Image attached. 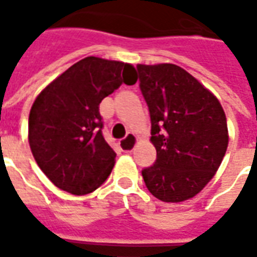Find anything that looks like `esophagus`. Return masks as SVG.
I'll list each match as a JSON object with an SVG mask.
<instances>
[{
    "mask_svg": "<svg viewBox=\"0 0 257 257\" xmlns=\"http://www.w3.org/2000/svg\"><path fill=\"white\" fill-rule=\"evenodd\" d=\"M136 142H138V138H136L134 134H131V132H129V134L126 135L122 140H121V143H119V145H121V147H122V150L131 151V150H134Z\"/></svg>",
    "mask_w": 257,
    "mask_h": 257,
    "instance_id": "1",
    "label": "esophagus"
}]
</instances>
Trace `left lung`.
Masks as SVG:
<instances>
[{
    "label": "left lung",
    "mask_w": 257,
    "mask_h": 257,
    "mask_svg": "<svg viewBox=\"0 0 257 257\" xmlns=\"http://www.w3.org/2000/svg\"><path fill=\"white\" fill-rule=\"evenodd\" d=\"M136 70L157 150L154 165L142 171L146 187L164 202L191 198L213 178L226 154L223 107L176 64H138Z\"/></svg>",
    "instance_id": "8db88e82"
}]
</instances>
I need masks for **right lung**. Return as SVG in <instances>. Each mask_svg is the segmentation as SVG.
<instances>
[{
	"label": "right lung",
	"instance_id": "1",
	"mask_svg": "<svg viewBox=\"0 0 257 257\" xmlns=\"http://www.w3.org/2000/svg\"><path fill=\"white\" fill-rule=\"evenodd\" d=\"M136 79L131 64L89 56L37 96L29 142L38 167L56 187L84 195L106 182L117 154L103 136L99 106L121 85Z\"/></svg>",
	"mask_w": 257,
	"mask_h": 257
}]
</instances>
